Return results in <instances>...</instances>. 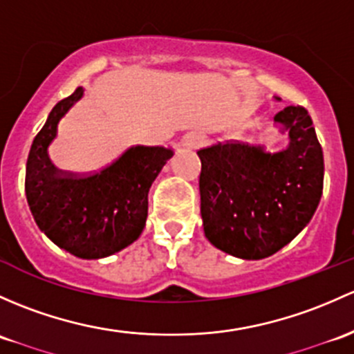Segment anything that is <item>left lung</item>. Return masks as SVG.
I'll return each mask as SVG.
<instances>
[{"instance_id":"left-lung-1","label":"left lung","mask_w":354,"mask_h":354,"mask_svg":"<svg viewBox=\"0 0 354 354\" xmlns=\"http://www.w3.org/2000/svg\"><path fill=\"white\" fill-rule=\"evenodd\" d=\"M290 136L285 151L229 140L200 149V212L207 239L227 254L263 259L286 245L314 215L324 158L304 106L274 115Z\"/></svg>"}]
</instances>
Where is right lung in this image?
Here are the masks:
<instances>
[{"label": "right lung", "instance_id": "1", "mask_svg": "<svg viewBox=\"0 0 354 354\" xmlns=\"http://www.w3.org/2000/svg\"><path fill=\"white\" fill-rule=\"evenodd\" d=\"M81 96L83 88H76L61 100L33 139L25 193L37 225L52 243L77 258L98 259L127 248L140 236L149 188L173 151L136 146L96 173L57 169L49 158V146L59 120Z\"/></svg>", "mask_w": 354, "mask_h": 354}]
</instances>
